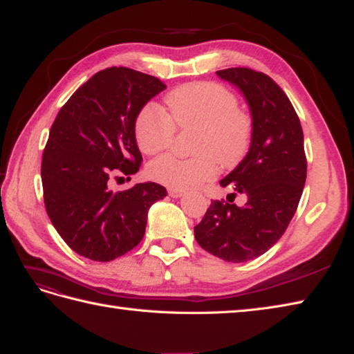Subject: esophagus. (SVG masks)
Wrapping results in <instances>:
<instances>
[{"instance_id":"34e87169","label":"esophagus","mask_w":354,"mask_h":354,"mask_svg":"<svg viewBox=\"0 0 354 354\" xmlns=\"http://www.w3.org/2000/svg\"><path fill=\"white\" fill-rule=\"evenodd\" d=\"M169 195L171 198H181L184 195V190H179V189H169Z\"/></svg>"}]
</instances>
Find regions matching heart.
I'll return each mask as SVG.
<instances>
[{
	"instance_id": "b5f03b06",
	"label": "heart",
	"mask_w": 354,
	"mask_h": 354,
	"mask_svg": "<svg viewBox=\"0 0 354 354\" xmlns=\"http://www.w3.org/2000/svg\"><path fill=\"white\" fill-rule=\"evenodd\" d=\"M176 127H198L192 158L164 155L149 164V176L170 189H192L238 164L252 141V118L238 109V98L216 82H190L165 96V112L145 104L135 120L136 144L155 155L169 147Z\"/></svg>"
}]
</instances>
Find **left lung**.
Here are the masks:
<instances>
[{
  "label": "left lung",
  "mask_w": 354,
  "mask_h": 354,
  "mask_svg": "<svg viewBox=\"0 0 354 354\" xmlns=\"http://www.w3.org/2000/svg\"><path fill=\"white\" fill-rule=\"evenodd\" d=\"M216 75L236 86L250 107V149L221 179L223 187L230 184L244 193L247 203L238 207L212 201L195 227V238L219 259L247 262L270 250L295 216L307 178L304 133L292 102L270 76L247 67Z\"/></svg>",
  "instance_id": "left-lung-1"
}]
</instances>
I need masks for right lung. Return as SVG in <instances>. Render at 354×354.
<instances>
[{"mask_svg": "<svg viewBox=\"0 0 354 354\" xmlns=\"http://www.w3.org/2000/svg\"><path fill=\"white\" fill-rule=\"evenodd\" d=\"M164 88L151 75L109 67L76 90L55 118L41 162L46 210L66 244L87 259L109 262L135 248L151 204L167 196L156 183L110 189L118 175L140 170L135 120Z\"/></svg>", "mask_w": 354, "mask_h": 354, "instance_id": "obj_1", "label": "right lung"}]
</instances>
